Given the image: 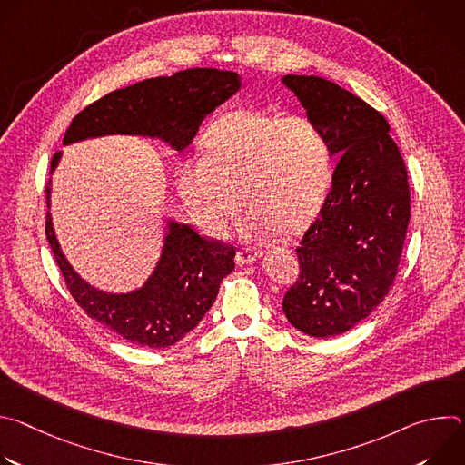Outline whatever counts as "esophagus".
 Instances as JSON below:
<instances>
[{
	"label": "esophagus",
	"instance_id": "obj_1",
	"mask_svg": "<svg viewBox=\"0 0 465 465\" xmlns=\"http://www.w3.org/2000/svg\"><path fill=\"white\" fill-rule=\"evenodd\" d=\"M257 257H261V250H257V248H241L239 252H237V262L239 264H250L252 261H255Z\"/></svg>",
	"mask_w": 465,
	"mask_h": 465
}]
</instances>
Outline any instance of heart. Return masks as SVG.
Instances as JSON below:
<instances>
[{
    "label": "heart",
    "instance_id": "1",
    "mask_svg": "<svg viewBox=\"0 0 465 465\" xmlns=\"http://www.w3.org/2000/svg\"><path fill=\"white\" fill-rule=\"evenodd\" d=\"M331 173L329 140L316 121L241 108L208 130L203 158L176 167V185L193 219L213 235L226 233L241 196L250 204L244 233H294L322 206Z\"/></svg>",
    "mask_w": 465,
    "mask_h": 465
}]
</instances>
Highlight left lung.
<instances>
[{
	"instance_id": "left-lung-1",
	"label": "left lung",
	"mask_w": 465,
	"mask_h": 465,
	"mask_svg": "<svg viewBox=\"0 0 465 465\" xmlns=\"http://www.w3.org/2000/svg\"><path fill=\"white\" fill-rule=\"evenodd\" d=\"M283 84L341 160L296 248L300 274L282 305L302 333L337 337L370 316L393 285L411 221L407 167L388 121L361 97L314 75H285Z\"/></svg>"
}]
</instances>
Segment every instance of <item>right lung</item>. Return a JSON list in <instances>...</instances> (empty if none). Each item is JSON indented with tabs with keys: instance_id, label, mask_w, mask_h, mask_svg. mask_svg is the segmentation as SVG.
Segmentation results:
<instances>
[{
	"instance_id": "obj_1",
	"label": "right lung",
	"mask_w": 465,
	"mask_h": 465,
	"mask_svg": "<svg viewBox=\"0 0 465 465\" xmlns=\"http://www.w3.org/2000/svg\"><path fill=\"white\" fill-rule=\"evenodd\" d=\"M241 88L235 72L193 68L110 92L88 104L70 123L64 143L104 134L160 138L183 151L198 124ZM60 153L51 158V171ZM49 183L45 203L49 206ZM45 237L62 278L77 305L130 344L167 348L183 339L213 305L221 282L233 271L235 248L198 233L189 224H169L162 259L149 282L136 292L106 294L83 282L56 242L49 212Z\"/></svg>"
}]
</instances>
